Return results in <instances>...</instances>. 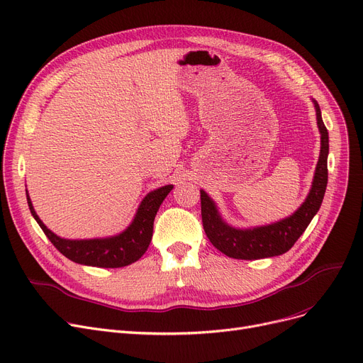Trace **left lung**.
<instances>
[{
	"label": "left lung",
	"mask_w": 363,
	"mask_h": 363,
	"mask_svg": "<svg viewBox=\"0 0 363 363\" xmlns=\"http://www.w3.org/2000/svg\"><path fill=\"white\" fill-rule=\"evenodd\" d=\"M313 104L316 109L318 128L320 132L319 162L306 201L291 216L262 227L245 230L234 228L220 218L215 201L200 190L204 233L211 243L227 257L235 259H261L285 254L295 245L299 235L306 231L313 216L318 213L328 184L329 136L322 120L319 104L316 101H313Z\"/></svg>",
	"instance_id": "1"
}]
</instances>
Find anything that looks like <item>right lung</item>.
Listing matches in <instances>:
<instances>
[{
  "instance_id": "right-lung-1",
  "label": "right lung",
  "mask_w": 363,
  "mask_h": 363,
  "mask_svg": "<svg viewBox=\"0 0 363 363\" xmlns=\"http://www.w3.org/2000/svg\"><path fill=\"white\" fill-rule=\"evenodd\" d=\"M172 188L173 185H164L148 193L143 203L139 204L132 224L123 233L113 235V238L89 240H69L59 238L43 224L28 194L26 199L30 213L62 255L77 264L102 267V269H118V267H125L138 261L145 254L152 239L154 218L166 196L172 191Z\"/></svg>"
}]
</instances>
